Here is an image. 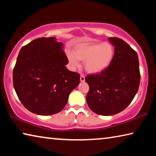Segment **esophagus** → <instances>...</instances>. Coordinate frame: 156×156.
<instances>
[{
    "label": "esophagus",
    "mask_w": 156,
    "mask_h": 156,
    "mask_svg": "<svg viewBox=\"0 0 156 156\" xmlns=\"http://www.w3.org/2000/svg\"><path fill=\"white\" fill-rule=\"evenodd\" d=\"M80 81L83 82H83L85 81V77H84L83 75H81L80 76Z\"/></svg>",
    "instance_id": "1"
}]
</instances>
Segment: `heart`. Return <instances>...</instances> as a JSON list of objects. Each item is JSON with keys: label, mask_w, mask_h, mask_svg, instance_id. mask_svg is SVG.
Segmentation results:
<instances>
[{"label": "heart", "mask_w": 156, "mask_h": 156, "mask_svg": "<svg viewBox=\"0 0 156 156\" xmlns=\"http://www.w3.org/2000/svg\"><path fill=\"white\" fill-rule=\"evenodd\" d=\"M68 53L67 58L73 68L80 66L78 60L84 62V69L89 73H100L109 67L113 60L115 50L108 43H91L80 44L73 51Z\"/></svg>", "instance_id": "obj_1"}]
</instances>
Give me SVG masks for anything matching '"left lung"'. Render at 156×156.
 <instances>
[{"instance_id": "obj_1", "label": "left lung", "mask_w": 156, "mask_h": 156, "mask_svg": "<svg viewBox=\"0 0 156 156\" xmlns=\"http://www.w3.org/2000/svg\"><path fill=\"white\" fill-rule=\"evenodd\" d=\"M115 47L112 64L100 73L89 75L87 102L92 112L102 115H115L131 103L138 92L140 73L136 51L120 38H109Z\"/></svg>"}]
</instances>
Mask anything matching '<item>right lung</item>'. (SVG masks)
<instances>
[{
    "label": "right lung",
    "instance_id": "obj_1",
    "mask_svg": "<svg viewBox=\"0 0 156 156\" xmlns=\"http://www.w3.org/2000/svg\"><path fill=\"white\" fill-rule=\"evenodd\" d=\"M56 38H39L20 49L13 70V84L30 112L49 115L62 111L80 74L65 67L69 60Z\"/></svg>",
    "mask_w": 156,
    "mask_h": 156
}]
</instances>
